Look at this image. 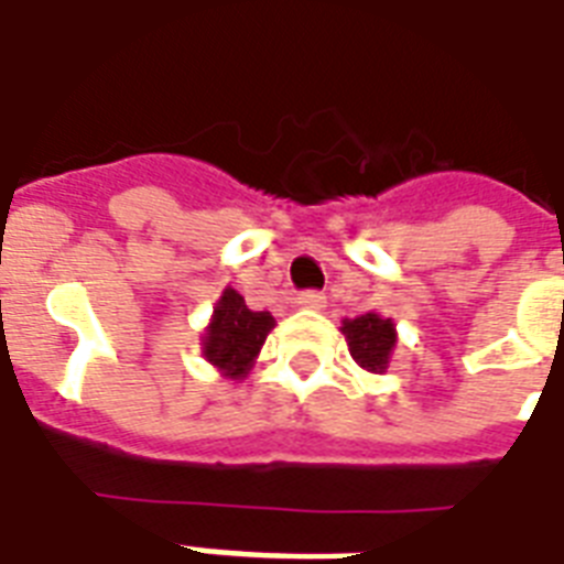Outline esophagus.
<instances>
[{"label": "esophagus", "mask_w": 564, "mask_h": 564, "mask_svg": "<svg viewBox=\"0 0 564 564\" xmlns=\"http://www.w3.org/2000/svg\"><path fill=\"white\" fill-rule=\"evenodd\" d=\"M327 304L325 292H316V290H307L299 295V307L304 310H322Z\"/></svg>", "instance_id": "34e87169"}]
</instances>
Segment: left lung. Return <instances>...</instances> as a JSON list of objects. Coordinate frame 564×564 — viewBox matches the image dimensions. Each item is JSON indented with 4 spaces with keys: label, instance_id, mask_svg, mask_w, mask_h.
Here are the masks:
<instances>
[{
    "label": "left lung",
    "instance_id": "8db88e82",
    "mask_svg": "<svg viewBox=\"0 0 564 564\" xmlns=\"http://www.w3.org/2000/svg\"><path fill=\"white\" fill-rule=\"evenodd\" d=\"M339 330L345 334L354 362L362 371L383 375L389 369L394 345H398V330H394L392 318L380 316V313L371 310V313H362L357 318H345Z\"/></svg>",
    "mask_w": 564,
    "mask_h": 564
}]
</instances>
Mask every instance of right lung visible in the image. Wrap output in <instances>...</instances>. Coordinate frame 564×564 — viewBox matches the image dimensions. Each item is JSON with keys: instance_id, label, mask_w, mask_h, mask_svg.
I'll return each mask as SVG.
<instances>
[{"instance_id": "add662e5", "label": "right lung", "mask_w": 564, "mask_h": 564, "mask_svg": "<svg viewBox=\"0 0 564 564\" xmlns=\"http://www.w3.org/2000/svg\"><path fill=\"white\" fill-rule=\"evenodd\" d=\"M272 327L274 318L265 310H248L246 299L225 286L202 334V357L221 377L246 380Z\"/></svg>"}]
</instances>
